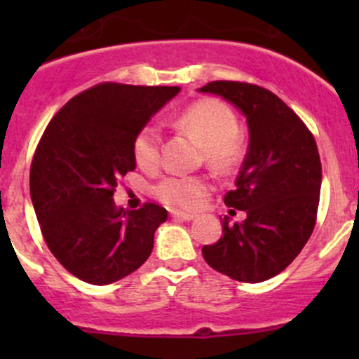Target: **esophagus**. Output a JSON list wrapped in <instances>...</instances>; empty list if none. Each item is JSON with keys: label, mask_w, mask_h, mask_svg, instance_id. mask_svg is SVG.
Returning a JSON list of instances; mask_svg holds the SVG:
<instances>
[{"label": "esophagus", "mask_w": 359, "mask_h": 359, "mask_svg": "<svg viewBox=\"0 0 359 359\" xmlns=\"http://www.w3.org/2000/svg\"><path fill=\"white\" fill-rule=\"evenodd\" d=\"M170 215L173 217V219H180V220H194V213H187V212H179V210H172L170 212Z\"/></svg>", "instance_id": "34e87169"}]
</instances>
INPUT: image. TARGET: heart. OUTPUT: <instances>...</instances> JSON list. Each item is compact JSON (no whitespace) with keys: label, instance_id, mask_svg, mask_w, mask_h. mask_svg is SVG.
I'll return each instance as SVG.
<instances>
[{"label":"heart","instance_id":"obj_1","mask_svg":"<svg viewBox=\"0 0 359 359\" xmlns=\"http://www.w3.org/2000/svg\"><path fill=\"white\" fill-rule=\"evenodd\" d=\"M175 123L205 147L206 159L215 168H231L243 156V142L238 133L236 116L220 100H196L177 116ZM159 128L153 123H147L133 139V159L140 168L151 172L159 165ZM206 191L208 182L194 175H166L153 187L154 196L172 208H193L201 201Z\"/></svg>","mask_w":359,"mask_h":359}]
</instances>
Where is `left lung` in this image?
<instances>
[{"mask_svg": "<svg viewBox=\"0 0 359 359\" xmlns=\"http://www.w3.org/2000/svg\"><path fill=\"white\" fill-rule=\"evenodd\" d=\"M200 92L224 97L247 116L248 153L236 189L224 196L241 224L222 220V238L205 245L203 259L243 283H260L293 262L316 224L321 161L306 123L269 90L243 81H212Z\"/></svg>", "mask_w": 359, "mask_h": 359, "instance_id": "left-lung-1", "label": "left lung"}]
</instances>
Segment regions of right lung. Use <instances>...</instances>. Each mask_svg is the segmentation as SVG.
<instances>
[{
	"instance_id": "obj_1",
	"label": "right lung",
	"mask_w": 359,
	"mask_h": 359,
	"mask_svg": "<svg viewBox=\"0 0 359 359\" xmlns=\"http://www.w3.org/2000/svg\"><path fill=\"white\" fill-rule=\"evenodd\" d=\"M179 86L99 83L62 107L31 163V200L43 238L79 280L109 285L139 269L168 213L156 203L116 208L119 179L135 170L132 144Z\"/></svg>"
}]
</instances>
